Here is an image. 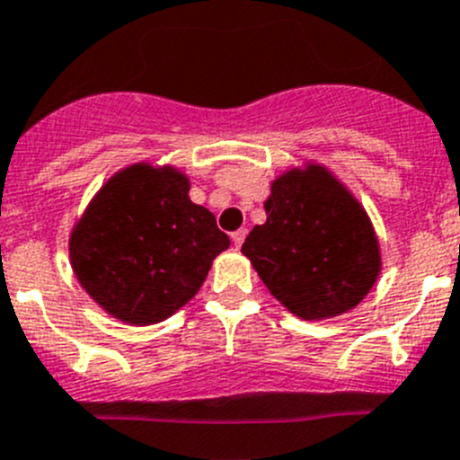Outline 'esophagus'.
I'll return each instance as SVG.
<instances>
[{
	"label": "esophagus",
	"mask_w": 460,
	"mask_h": 460,
	"mask_svg": "<svg viewBox=\"0 0 460 460\" xmlns=\"http://www.w3.org/2000/svg\"><path fill=\"white\" fill-rule=\"evenodd\" d=\"M244 238H247V229H238V231H234V234H231V240H234L235 247H243Z\"/></svg>",
	"instance_id": "34e87169"
}]
</instances>
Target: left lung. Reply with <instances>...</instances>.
<instances>
[{
    "mask_svg": "<svg viewBox=\"0 0 460 460\" xmlns=\"http://www.w3.org/2000/svg\"><path fill=\"white\" fill-rule=\"evenodd\" d=\"M267 220L243 253L271 296L303 321L353 310L382 271V249L367 208L330 168L303 162L274 177Z\"/></svg>",
    "mask_w": 460,
    "mask_h": 460,
    "instance_id": "8db88e82",
    "label": "left lung"
}]
</instances>
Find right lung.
<instances>
[{
    "mask_svg": "<svg viewBox=\"0 0 460 460\" xmlns=\"http://www.w3.org/2000/svg\"><path fill=\"white\" fill-rule=\"evenodd\" d=\"M172 164L137 162L89 199L69 234V262L98 307L130 325L168 319L199 292L229 249L216 216L189 198Z\"/></svg>",
    "mask_w": 460,
    "mask_h": 460,
    "instance_id": "1",
    "label": "right lung"
}]
</instances>
